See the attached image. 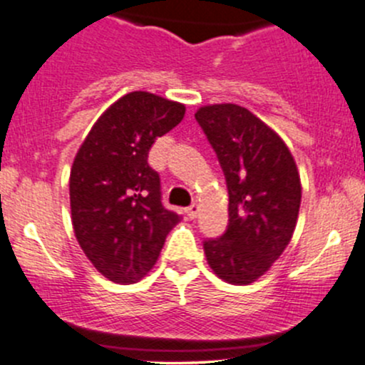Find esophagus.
Instances as JSON below:
<instances>
[{
	"instance_id": "1",
	"label": "esophagus",
	"mask_w": 365,
	"mask_h": 365,
	"mask_svg": "<svg viewBox=\"0 0 365 365\" xmlns=\"http://www.w3.org/2000/svg\"><path fill=\"white\" fill-rule=\"evenodd\" d=\"M197 212H200V205H197V203H192V205L187 206V208H185V213H187V217H189V219H196Z\"/></svg>"
}]
</instances>
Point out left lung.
<instances>
[{
	"instance_id": "1",
	"label": "left lung",
	"mask_w": 365,
	"mask_h": 365,
	"mask_svg": "<svg viewBox=\"0 0 365 365\" xmlns=\"http://www.w3.org/2000/svg\"><path fill=\"white\" fill-rule=\"evenodd\" d=\"M194 116L215 150L230 194L227 230L205 240L206 261L222 281L251 284L279 259L295 231L302 200L295 159L242 106H205Z\"/></svg>"
}]
</instances>
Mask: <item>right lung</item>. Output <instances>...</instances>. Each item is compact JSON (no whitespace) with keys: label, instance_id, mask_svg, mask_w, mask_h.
<instances>
[{"label":"right lung","instance_id":"1","mask_svg":"<svg viewBox=\"0 0 365 365\" xmlns=\"http://www.w3.org/2000/svg\"><path fill=\"white\" fill-rule=\"evenodd\" d=\"M185 106L148 91L123 95L95 121L70 171V212L81 249L109 281L130 284L155 264L178 213L164 208L148 152Z\"/></svg>","mask_w":365,"mask_h":365}]
</instances>
